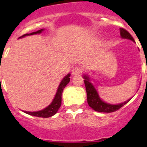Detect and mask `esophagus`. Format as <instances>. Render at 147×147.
Masks as SVG:
<instances>
[{
	"mask_svg": "<svg viewBox=\"0 0 147 147\" xmlns=\"http://www.w3.org/2000/svg\"><path fill=\"white\" fill-rule=\"evenodd\" d=\"M82 72V69L80 67H74L72 70L73 76H77Z\"/></svg>",
	"mask_w": 147,
	"mask_h": 147,
	"instance_id": "34e87169",
	"label": "esophagus"
}]
</instances>
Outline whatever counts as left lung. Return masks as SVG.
<instances>
[{"mask_svg": "<svg viewBox=\"0 0 147 147\" xmlns=\"http://www.w3.org/2000/svg\"><path fill=\"white\" fill-rule=\"evenodd\" d=\"M120 34L122 38L128 39V40H130L135 42L133 37L124 28H120ZM83 77L85 79L84 82H85V88H86L88 103L90 107L93 108L95 111H98V112L101 113L115 112L116 110H119L121 107H123L127 102H129V100H131V98H129L126 102L121 104H119V105H110V104L106 103L100 98L97 90L94 88L93 84L90 82V78L87 75H84Z\"/></svg>", "mask_w": 147, "mask_h": 147, "instance_id": "1", "label": "left lung"}]
</instances>
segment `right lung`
I'll return each instance as SVG.
<instances>
[{"instance_id":"right-lung-1","label":"right lung","mask_w":147,"mask_h":147,"mask_svg":"<svg viewBox=\"0 0 147 147\" xmlns=\"http://www.w3.org/2000/svg\"><path fill=\"white\" fill-rule=\"evenodd\" d=\"M43 28L42 29H40L37 31V32H32V33L30 34H23V36L20 37L19 38H21V37H26V36H28V35H33V34H40L43 31ZM70 76L71 74H68L67 75H66L63 80H62V82L59 84V87H58L57 91L55 95V97H54L53 102L51 103L50 105H49L47 107H45L43 110H40V111H37V112H28V111H24V113L28 114V115H34V116H37V117H42V118H49L52 116V115H55L57 113L58 110L60 107L61 104H62V93L64 88H65L66 85L68 84V82H70Z\"/></svg>"}]
</instances>
